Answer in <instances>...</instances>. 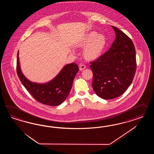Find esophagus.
<instances>
[{
	"label": "esophagus",
	"instance_id": "1",
	"mask_svg": "<svg viewBox=\"0 0 154 154\" xmlns=\"http://www.w3.org/2000/svg\"><path fill=\"white\" fill-rule=\"evenodd\" d=\"M86 68V66L84 65V64H81L79 66V70L81 71V70H84Z\"/></svg>",
	"mask_w": 154,
	"mask_h": 154
}]
</instances>
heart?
Masks as SVG:
<instances>
[{"instance_id": "obj_1", "label": "heart", "mask_w": 154, "mask_h": 154, "mask_svg": "<svg viewBox=\"0 0 154 154\" xmlns=\"http://www.w3.org/2000/svg\"><path fill=\"white\" fill-rule=\"evenodd\" d=\"M75 45L77 47L84 48L83 56L86 60H95L102 56L104 51L107 46V39L103 34L91 32Z\"/></svg>"}]
</instances>
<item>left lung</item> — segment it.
I'll return each mask as SVG.
<instances>
[{
  "mask_svg": "<svg viewBox=\"0 0 154 154\" xmlns=\"http://www.w3.org/2000/svg\"><path fill=\"white\" fill-rule=\"evenodd\" d=\"M116 38L107 52L91 63L94 92L103 99L121 96L130 86L136 71L135 47L132 41L112 26Z\"/></svg>",
  "mask_w": 154,
  "mask_h": 154,
  "instance_id": "left-lung-1",
  "label": "left lung"
}]
</instances>
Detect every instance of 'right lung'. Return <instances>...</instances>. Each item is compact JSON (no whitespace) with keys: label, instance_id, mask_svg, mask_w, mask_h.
Masks as SVG:
<instances>
[{"label":"right lung","instance_id":"1","mask_svg":"<svg viewBox=\"0 0 154 154\" xmlns=\"http://www.w3.org/2000/svg\"><path fill=\"white\" fill-rule=\"evenodd\" d=\"M17 57V73L22 84L38 102L56 106L65 101L72 89L75 76L79 70L78 65L72 63L65 65L56 76L47 82L37 83L28 79L22 72L19 59Z\"/></svg>","mask_w":154,"mask_h":154}]
</instances>
